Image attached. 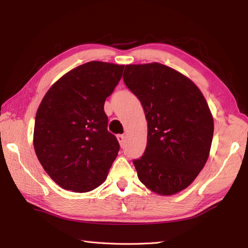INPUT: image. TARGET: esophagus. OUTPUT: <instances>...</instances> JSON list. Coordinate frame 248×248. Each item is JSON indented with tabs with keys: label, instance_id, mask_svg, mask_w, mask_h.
Returning <instances> with one entry per match:
<instances>
[{
	"label": "esophagus",
	"instance_id": "1",
	"mask_svg": "<svg viewBox=\"0 0 248 248\" xmlns=\"http://www.w3.org/2000/svg\"><path fill=\"white\" fill-rule=\"evenodd\" d=\"M117 140H118V141H119L120 146L123 147V146L124 145V141H125V136H124V135H121V134H119V135H117Z\"/></svg>",
	"mask_w": 248,
	"mask_h": 248
}]
</instances>
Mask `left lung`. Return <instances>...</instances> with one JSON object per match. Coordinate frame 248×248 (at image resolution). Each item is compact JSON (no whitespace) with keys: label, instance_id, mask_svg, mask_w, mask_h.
<instances>
[{"label":"left lung","instance_id":"8db88e82","mask_svg":"<svg viewBox=\"0 0 248 248\" xmlns=\"http://www.w3.org/2000/svg\"><path fill=\"white\" fill-rule=\"evenodd\" d=\"M124 82L148 127L144 155L133 160L140 181L160 195L182 191L209 157L214 124L207 101L188 78L159 62L125 66Z\"/></svg>","mask_w":248,"mask_h":248}]
</instances>
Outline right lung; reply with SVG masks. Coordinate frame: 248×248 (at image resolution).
<instances>
[{
  "label": "right lung",
  "mask_w": 248,
  "mask_h": 248,
  "mask_svg": "<svg viewBox=\"0 0 248 248\" xmlns=\"http://www.w3.org/2000/svg\"><path fill=\"white\" fill-rule=\"evenodd\" d=\"M124 68L97 61L78 66L53 84L37 109L36 155L61 187L85 193L107 179L120 147L108 131L104 102Z\"/></svg>",
  "instance_id": "right-lung-1"
}]
</instances>
